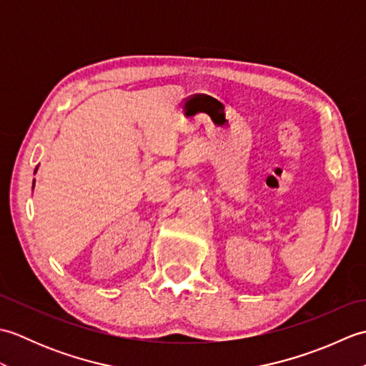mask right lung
<instances>
[{
	"mask_svg": "<svg viewBox=\"0 0 366 366\" xmlns=\"http://www.w3.org/2000/svg\"><path fill=\"white\" fill-rule=\"evenodd\" d=\"M36 169H37V168H36ZM33 189H34V184H33Z\"/></svg>",
	"mask_w": 366,
	"mask_h": 366,
	"instance_id": "add662e5",
	"label": "right lung"
}]
</instances>
